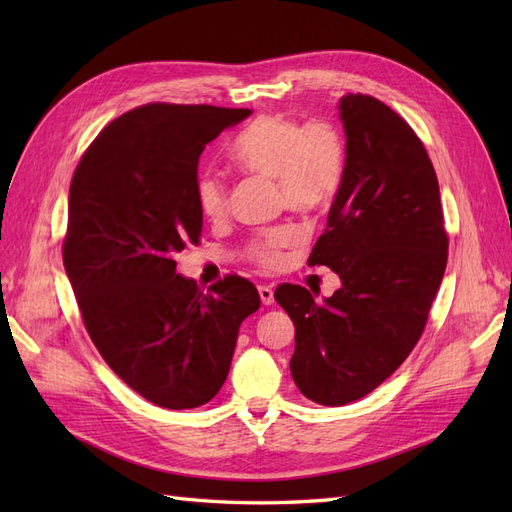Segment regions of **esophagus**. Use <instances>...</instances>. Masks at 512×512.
Returning <instances> with one entry per match:
<instances>
[{
  "label": "esophagus",
  "mask_w": 512,
  "mask_h": 512,
  "mask_svg": "<svg viewBox=\"0 0 512 512\" xmlns=\"http://www.w3.org/2000/svg\"><path fill=\"white\" fill-rule=\"evenodd\" d=\"M258 294H260V301L262 305H271L275 301L273 297V288L271 286H258Z\"/></svg>",
  "instance_id": "esophagus-1"
}]
</instances>
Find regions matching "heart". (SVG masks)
Segmentation results:
<instances>
[{"instance_id": "heart-1", "label": "heart", "mask_w": 512, "mask_h": 512, "mask_svg": "<svg viewBox=\"0 0 512 512\" xmlns=\"http://www.w3.org/2000/svg\"><path fill=\"white\" fill-rule=\"evenodd\" d=\"M228 156L245 173L275 179L280 205L301 215H316L342 190L348 145L331 119L301 123L284 115H262L235 136ZM196 203L205 218L220 220L228 205L226 181L215 173L200 175ZM297 239L299 232L290 226L271 228L250 243V256L262 267H277L286 247Z\"/></svg>"}]
</instances>
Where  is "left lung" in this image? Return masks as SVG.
Wrapping results in <instances>:
<instances>
[{"label": "left lung", "mask_w": 512, "mask_h": 512, "mask_svg": "<svg viewBox=\"0 0 512 512\" xmlns=\"http://www.w3.org/2000/svg\"><path fill=\"white\" fill-rule=\"evenodd\" d=\"M337 108L346 177L307 262L342 288L322 303L294 284L275 290L294 322L292 380L322 406L365 397L408 359L448 258L438 177L414 130L371 96L348 94Z\"/></svg>", "instance_id": "obj_1"}]
</instances>
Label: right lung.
I'll return each instance as SVG.
<instances>
[{
	"label": "right lung",
	"instance_id": "add662e5",
	"mask_svg": "<svg viewBox=\"0 0 512 512\" xmlns=\"http://www.w3.org/2000/svg\"><path fill=\"white\" fill-rule=\"evenodd\" d=\"M250 108L145 104L98 134L74 170L64 267L85 329L130 389L168 410L211 401L241 322L260 307L237 275L200 292L175 256L198 243V160Z\"/></svg>",
	"mask_w": 512,
	"mask_h": 512
}]
</instances>
